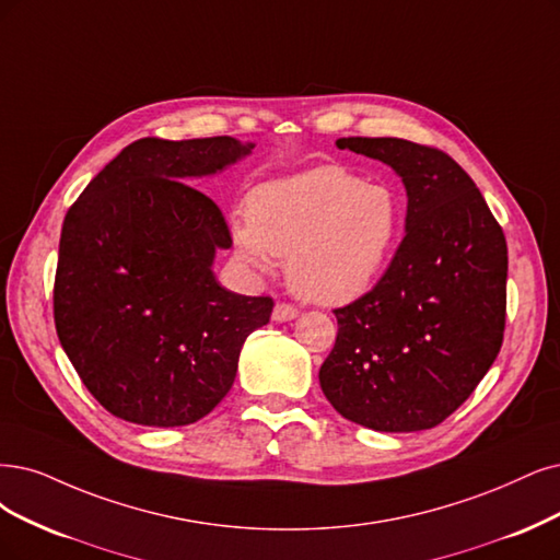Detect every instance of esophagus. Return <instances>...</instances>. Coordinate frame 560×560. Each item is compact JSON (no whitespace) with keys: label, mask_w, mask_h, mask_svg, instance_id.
<instances>
[{"label":"esophagus","mask_w":560,"mask_h":560,"mask_svg":"<svg viewBox=\"0 0 560 560\" xmlns=\"http://www.w3.org/2000/svg\"><path fill=\"white\" fill-rule=\"evenodd\" d=\"M298 314H300V308H298L295 304L279 302V304L275 306L272 318H275L277 323H285V320H293V318H298Z\"/></svg>","instance_id":"34e87169"}]
</instances>
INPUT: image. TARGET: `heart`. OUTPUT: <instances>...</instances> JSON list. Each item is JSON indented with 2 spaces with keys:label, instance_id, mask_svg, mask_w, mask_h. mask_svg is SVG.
<instances>
[{
  "label": "heart",
  "instance_id": "b5f03b06",
  "mask_svg": "<svg viewBox=\"0 0 560 560\" xmlns=\"http://www.w3.org/2000/svg\"><path fill=\"white\" fill-rule=\"evenodd\" d=\"M404 231L401 198L341 165H318L269 182L233 221L242 262L269 269L285 256V277L308 302L341 304L383 272Z\"/></svg>",
  "mask_w": 560,
  "mask_h": 560
}]
</instances>
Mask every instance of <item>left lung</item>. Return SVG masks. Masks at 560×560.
Wrapping results in <instances>:
<instances>
[{"mask_svg":"<svg viewBox=\"0 0 560 560\" xmlns=\"http://www.w3.org/2000/svg\"><path fill=\"white\" fill-rule=\"evenodd\" d=\"M337 148L395 168L408 194L406 237L378 283L335 308L320 366L327 401L376 431L450 418L499 355L508 308L501 223L462 165L404 138H339Z\"/></svg>","mask_w":560,"mask_h":560,"instance_id":"obj_1","label":"left lung"}]
</instances>
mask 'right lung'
Here are the masks:
<instances>
[{
    "label": "right lung",
    "instance_id": "right-lung-1",
    "mask_svg": "<svg viewBox=\"0 0 560 560\" xmlns=\"http://www.w3.org/2000/svg\"><path fill=\"white\" fill-rule=\"evenodd\" d=\"M252 148L231 136L140 138L69 207L52 288L57 337L119 420L205 418L233 387L242 343L272 316V298L214 279V252L233 237L219 205L189 184Z\"/></svg>",
    "mask_w": 560,
    "mask_h": 560
}]
</instances>
